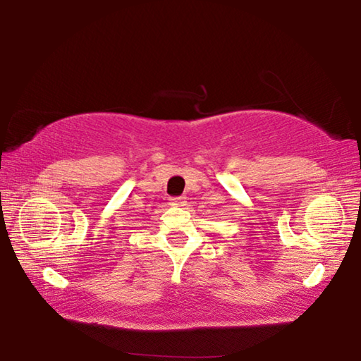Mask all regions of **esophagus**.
<instances>
[{"label":"esophagus","instance_id":"obj_1","mask_svg":"<svg viewBox=\"0 0 361 361\" xmlns=\"http://www.w3.org/2000/svg\"><path fill=\"white\" fill-rule=\"evenodd\" d=\"M170 202H172L173 205H185L186 204V197H181V195H178V197L170 199Z\"/></svg>","mask_w":361,"mask_h":361}]
</instances>
